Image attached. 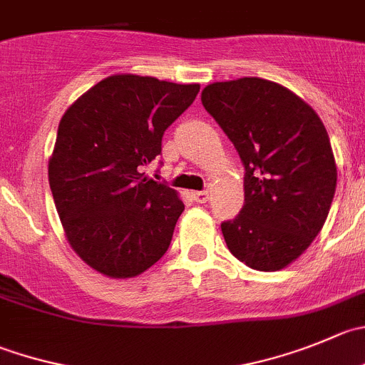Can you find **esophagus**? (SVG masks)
<instances>
[{"label": "esophagus", "mask_w": 365, "mask_h": 365, "mask_svg": "<svg viewBox=\"0 0 365 365\" xmlns=\"http://www.w3.org/2000/svg\"><path fill=\"white\" fill-rule=\"evenodd\" d=\"M193 199H195V202L204 204L207 199H210V193H207V192H193Z\"/></svg>", "instance_id": "obj_1"}]
</instances>
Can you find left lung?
Wrapping results in <instances>:
<instances>
[{
    "instance_id": "1",
    "label": "left lung",
    "mask_w": 365,
    "mask_h": 365,
    "mask_svg": "<svg viewBox=\"0 0 365 365\" xmlns=\"http://www.w3.org/2000/svg\"><path fill=\"white\" fill-rule=\"evenodd\" d=\"M202 106L245 166V202L222 224L227 249L263 272L296 262L329 213L336 165L321 118L290 89L244 76L202 89Z\"/></svg>"
}]
</instances>
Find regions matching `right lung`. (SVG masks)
<instances>
[{
	"label": "right lung",
	"instance_id": "right-lung-1",
	"mask_svg": "<svg viewBox=\"0 0 365 365\" xmlns=\"http://www.w3.org/2000/svg\"><path fill=\"white\" fill-rule=\"evenodd\" d=\"M199 89L120 73L61 118L48 179L69 245L96 272L140 276L168 251L185 204L141 168L161 154L163 134Z\"/></svg>",
	"mask_w": 365,
	"mask_h": 365
}]
</instances>
